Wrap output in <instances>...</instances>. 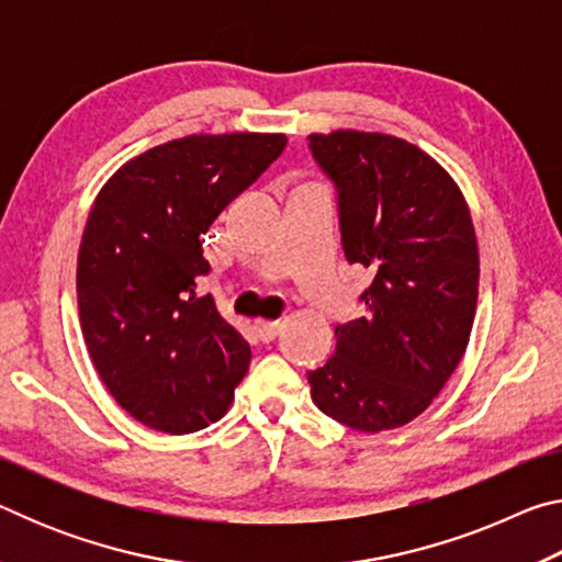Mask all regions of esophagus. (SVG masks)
Wrapping results in <instances>:
<instances>
[{"label":"esophagus","instance_id":"obj_1","mask_svg":"<svg viewBox=\"0 0 562 562\" xmlns=\"http://www.w3.org/2000/svg\"><path fill=\"white\" fill-rule=\"evenodd\" d=\"M280 329H282L280 322H258V325H255V331H258V337L265 341V345L278 337Z\"/></svg>","mask_w":562,"mask_h":562}]
</instances>
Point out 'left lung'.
I'll list each match as a JSON object with an SVG mask.
<instances>
[{
  "mask_svg": "<svg viewBox=\"0 0 562 562\" xmlns=\"http://www.w3.org/2000/svg\"><path fill=\"white\" fill-rule=\"evenodd\" d=\"M337 188L341 250L374 274L364 317L337 325L335 355L307 372L312 402L349 429H398L429 408L469 345L479 245L459 186L404 138L312 133Z\"/></svg>",
  "mask_w": 562,
  "mask_h": 562,
  "instance_id": "left-lung-1",
  "label": "left lung"
}]
</instances>
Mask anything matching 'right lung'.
<instances>
[{"label": "right lung", "instance_id": "1", "mask_svg": "<svg viewBox=\"0 0 562 562\" xmlns=\"http://www.w3.org/2000/svg\"><path fill=\"white\" fill-rule=\"evenodd\" d=\"M284 146L282 133L176 138L97 195L76 265L81 331L111 396L148 429H205L250 367V345L198 294L211 272L201 235Z\"/></svg>", "mask_w": 562, "mask_h": 562}]
</instances>
